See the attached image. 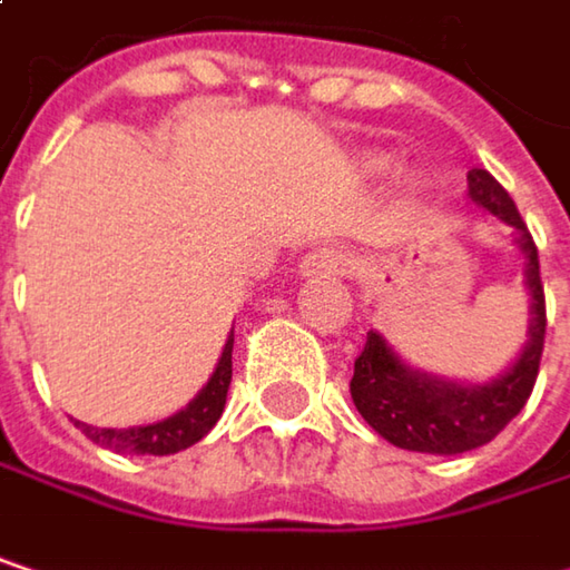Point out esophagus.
I'll use <instances>...</instances> for the list:
<instances>
[{"label":"esophagus","mask_w":570,"mask_h":570,"mask_svg":"<svg viewBox=\"0 0 570 570\" xmlns=\"http://www.w3.org/2000/svg\"><path fill=\"white\" fill-rule=\"evenodd\" d=\"M346 271H350V254L340 247H320L299 264L303 277H343Z\"/></svg>","instance_id":"1"}]
</instances>
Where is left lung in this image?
Masks as SVG:
<instances>
[{"label":"left lung","mask_w":570,"mask_h":570,"mask_svg":"<svg viewBox=\"0 0 570 570\" xmlns=\"http://www.w3.org/2000/svg\"><path fill=\"white\" fill-rule=\"evenodd\" d=\"M469 194L485 210L502 217L521 234L518 244L528 254V289H531V340L512 370L489 383V386H452L429 380L422 373H412L399 363V356L386 346L380 333H366L363 353L356 356V370L350 380V393L360 409V415L399 449L409 452H432V455H459L472 452L485 442H492L521 405L528 402L541 350H544V286H541V267H538V247L509 197V190L482 168L469 171Z\"/></svg>","instance_id":"1"}]
</instances>
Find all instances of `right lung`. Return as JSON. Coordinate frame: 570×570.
Listing matches in <instances>:
<instances>
[{
    "instance_id": "1",
    "label": "right lung",
    "mask_w": 570,
    "mask_h": 570,
    "mask_svg": "<svg viewBox=\"0 0 570 570\" xmlns=\"http://www.w3.org/2000/svg\"><path fill=\"white\" fill-rule=\"evenodd\" d=\"M230 353H234V333H230V340L224 346V356H220L210 383L197 393V399L187 409H180L177 415L165 419V422L138 425V429H95V425H85V422H75V425L95 445H105V449L121 452V455H174L180 449H190L194 442H200L217 425V419L224 412L230 373H234Z\"/></svg>"
}]
</instances>
